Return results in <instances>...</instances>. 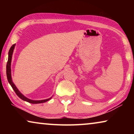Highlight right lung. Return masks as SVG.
Returning <instances> with one entry per match:
<instances>
[{"instance_id": "add662e5", "label": "right lung", "mask_w": 134, "mask_h": 134, "mask_svg": "<svg viewBox=\"0 0 134 134\" xmlns=\"http://www.w3.org/2000/svg\"><path fill=\"white\" fill-rule=\"evenodd\" d=\"M14 46H15V44L12 45V46L10 47V50H9V52H8V62H7V79H8L9 83H10L11 86H12V87L13 88V89L14 90V91H15L16 94H17L18 97H19L21 99L25 100V101L30 102V103H32V104L43 103V102H47V100H50L52 98L47 99L41 100H34L29 99L27 98L26 97L24 96L23 94H22V93H21V92H20V91L18 90L17 88H16V86L14 85V83L12 82V76H11V62H12V54H13V52Z\"/></svg>"}]
</instances>
